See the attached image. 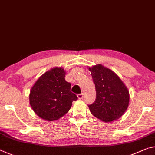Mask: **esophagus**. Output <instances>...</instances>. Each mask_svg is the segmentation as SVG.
Segmentation results:
<instances>
[{"label": "esophagus", "mask_w": 155, "mask_h": 155, "mask_svg": "<svg viewBox=\"0 0 155 155\" xmlns=\"http://www.w3.org/2000/svg\"><path fill=\"white\" fill-rule=\"evenodd\" d=\"M77 97H78V98L79 99H83V93H81V94H78L77 95Z\"/></svg>", "instance_id": "obj_1"}]
</instances>
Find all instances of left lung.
Returning <instances> with one entry per match:
<instances>
[{"mask_svg":"<svg viewBox=\"0 0 155 155\" xmlns=\"http://www.w3.org/2000/svg\"><path fill=\"white\" fill-rule=\"evenodd\" d=\"M89 70L96 89L94 102L88 105L91 113L104 122L119 119L128 107L127 88L116 74L104 66L94 65Z\"/></svg>","mask_w":155,"mask_h":155,"instance_id":"obj_1","label":"left lung"}]
</instances>
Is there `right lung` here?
Returning a JSON list of instances; mask_svg holds the SVG:
<instances>
[{"instance_id": "right-lung-1", "label": "right lung", "mask_w": 155, "mask_h": 155, "mask_svg": "<svg viewBox=\"0 0 155 155\" xmlns=\"http://www.w3.org/2000/svg\"><path fill=\"white\" fill-rule=\"evenodd\" d=\"M63 68H55L44 73L31 87L29 103L34 112L46 121H55L70 110L78 99L71 92V83L65 79Z\"/></svg>"}]
</instances>
